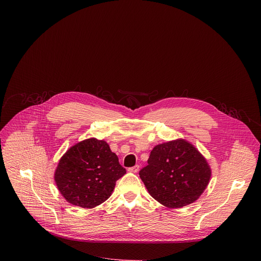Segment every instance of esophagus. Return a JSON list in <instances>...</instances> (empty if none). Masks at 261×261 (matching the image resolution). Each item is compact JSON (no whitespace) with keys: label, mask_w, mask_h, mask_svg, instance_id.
Segmentation results:
<instances>
[{"label":"esophagus","mask_w":261,"mask_h":261,"mask_svg":"<svg viewBox=\"0 0 261 261\" xmlns=\"http://www.w3.org/2000/svg\"><path fill=\"white\" fill-rule=\"evenodd\" d=\"M128 170H129L130 172L136 173V172H138V170H139V165H135V166H133V167H130Z\"/></svg>","instance_id":"34e87169"}]
</instances>
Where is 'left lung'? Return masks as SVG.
Masks as SVG:
<instances>
[{"label":"left lung","instance_id":"obj_1","mask_svg":"<svg viewBox=\"0 0 261 261\" xmlns=\"http://www.w3.org/2000/svg\"><path fill=\"white\" fill-rule=\"evenodd\" d=\"M212 175L206 159L182 138L156 145L139 171L150 195L168 208H179L196 201Z\"/></svg>","mask_w":261,"mask_h":261}]
</instances>
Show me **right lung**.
Listing matches in <instances>:
<instances>
[{
  "label": "right lung",
  "instance_id": "add662e5",
  "mask_svg": "<svg viewBox=\"0 0 261 261\" xmlns=\"http://www.w3.org/2000/svg\"><path fill=\"white\" fill-rule=\"evenodd\" d=\"M126 173L108 143L89 138L71 146L55 171L57 187L73 205L93 208L113 193L116 181Z\"/></svg>",
  "mask_w": 261,
  "mask_h": 261
}]
</instances>
